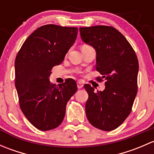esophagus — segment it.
<instances>
[{
    "label": "esophagus",
    "mask_w": 154,
    "mask_h": 154,
    "mask_svg": "<svg viewBox=\"0 0 154 154\" xmlns=\"http://www.w3.org/2000/svg\"><path fill=\"white\" fill-rule=\"evenodd\" d=\"M77 88H83V83H81V82H80V81L77 82Z\"/></svg>",
    "instance_id": "1"
}]
</instances>
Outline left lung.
Segmentation results:
<instances>
[{
	"mask_svg": "<svg viewBox=\"0 0 154 154\" xmlns=\"http://www.w3.org/2000/svg\"><path fill=\"white\" fill-rule=\"evenodd\" d=\"M82 40L96 51V70L105 78V89L88 94L86 114L91 125L104 131L119 127L130 115L137 94L139 62L127 38L109 26L80 27Z\"/></svg>",
	"mask_w": 154,
	"mask_h": 154,
	"instance_id": "obj_1",
	"label": "left lung"
}]
</instances>
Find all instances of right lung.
I'll return each mask as SVG.
<instances>
[{
  "instance_id": "add662e5",
  "label": "right lung",
  "mask_w": 154,
  "mask_h": 154,
  "mask_svg": "<svg viewBox=\"0 0 154 154\" xmlns=\"http://www.w3.org/2000/svg\"><path fill=\"white\" fill-rule=\"evenodd\" d=\"M77 31V27L42 26L29 35L15 58L20 107L29 122L42 131L61 125L67 103L77 90L73 79L58 86L49 80L52 68L63 63L74 45Z\"/></svg>"
}]
</instances>
